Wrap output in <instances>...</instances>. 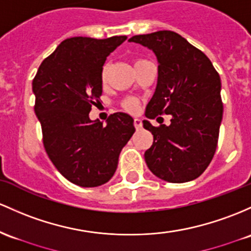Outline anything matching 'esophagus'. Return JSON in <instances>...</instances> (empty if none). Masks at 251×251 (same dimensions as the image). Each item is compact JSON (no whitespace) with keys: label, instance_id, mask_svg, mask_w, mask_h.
Listing matches in <instances>:
<instances>
[{"label":"esophagus","instance_id":"esophagus-1","mask_svg":"<svg viewBox=\"0 0 251 251\" xmlns=\"http://www.w3.org/2000/svg\"><path fill=\"white\" fill-rule=\"evenodd\" d=\"M133 125H134V127H136V130H140V128L143 127L142 120H140V119H134Z\"/></svg>","mask_w":251,"mask_h":251}]
</instances>
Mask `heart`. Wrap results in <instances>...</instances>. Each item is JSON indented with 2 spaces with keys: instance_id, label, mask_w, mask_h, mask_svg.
Wrapping results in <instances>:
<instances>
[{
  "instance_id": "b5f03b06",
  "label": "heart",
  "mask_w": 251,
  "mask_h": 251,
  "mask_svg": "<svg viewBox=\"0 0 251 251\" xmlns=\"http://www.w3.org/2000/svg\"><path fill=\"white\" fill-rule=\"evenodd\" d=\"M142 62H144V59H136L134 60V67L136 65L140 64ZM107 69H108V65H104L103 67V70H102V79L104 81V78H106V74H107ZM124 106H125L126 109H128V111L131 112H134L137 108H138V102H137L134 99H127V100L124 102Z\"/></svg>"
}]
</instances>
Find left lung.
<instances>
[{"mask_svg":"<svg viewBox=\"0 0 251 251\" xmlns=\"http://www.w3.org/2000/svg\"><path fill=\"white\" fill-rule=\"evenodd\" d=\"M128 41L152 50L158 60L155 94L145 115L172 114L170 125L143 126L153 143L144 153L153 175L173 183L199 177L211 163L223 118L219 74L203 52L172 31L134 35Z\"/></svg>","mask_w":251,"mask_h":251,"instance_id":"obj_1","label":"left lung"}]
</instances>
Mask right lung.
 Returning a JSON list of instances; mask_svg holds the SVG:
<instances>
[{"mask_svg": "<svg viewBox=\"0 0 251 251\" xmlns=\"http://www.w3.org/2000/svg\"><path fill=\"white\" fill-rule=\"evenodd\" d=\"M126 39V35L65 39L43 60L33 79L44 148L57 170L77 186L108 182L121 149L136 131L126 113L111 114L106 126L89 119L92 106L100 103L104 62Z\"/></svg>", "mask_w": 251, "mask_h": 251, "instance_id": "add662e5", "label": "right lung"}]
</instances>
